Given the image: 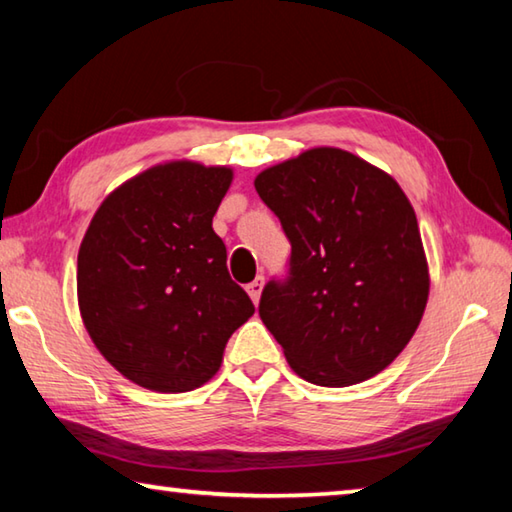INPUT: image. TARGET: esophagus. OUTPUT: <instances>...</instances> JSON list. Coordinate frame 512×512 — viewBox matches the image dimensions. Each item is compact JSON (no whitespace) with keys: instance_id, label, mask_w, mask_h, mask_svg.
<instances>
[{"instance_id":"34e87169","label":"esophagus","mask_w":512,"mask_h":512,"mask_svg":"<svg viewBox=\"0 0 512 512\" xmlns=\"http://www.w3.org/2000/svg\"><path fill=\"white\" fill-rule=\"evenodd\" d=\"M262 289H264V277H262V275H257V277H255V280H253V282H250V284H248V287H246V291H248V296H250V298H253V302H255V305H257V302H259V296H262Z\"/></svg>"}]
</instances>
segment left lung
<instances>
[{
	"label": "left lung",
	"instance_id": "obj_1",
	"mask_svg": "<svg viewBox=\"0 0 512 512\" xmlns=\"http://www.w3.org/2000/svg\"><path fill=\"white\" fill-rule=\"evenodd\" d=\"M255 189L291 241L287 275L268 280L259 298L289 366L332 388L375 377L427 307L409 198L388 173L329 146L262 171Z\"/></svg>",
	"mask_w": 512,
	"mask_h": 512
}]
</instances>
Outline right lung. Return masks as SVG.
I'll return each mask as SVG.
<instances>
[{
    "label": "right lung",
    "instance_id": "1",
    "mask_svg": "<svg viewBox=\"0 0 512 512\" xmlns=\"http://www.w3.org/2000/svg\"><path fill=\"white\" fill-rule=\"evenodd\" d=\"M230 183L225 167L160 164L115 189L83 237L76 287L85 329L149 391L203 386L232 332L255 314L212 230Z\"/></svg>",
    "mask_w": 512,
    "mask_h": 512
}]
</instances>
